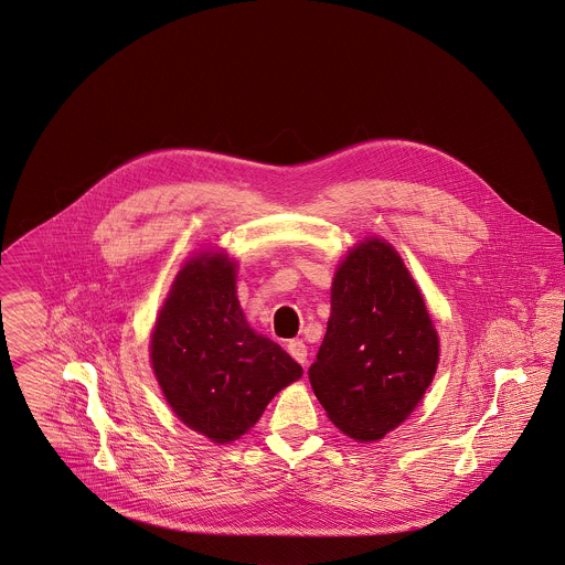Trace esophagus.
<instances>
[{"mask_svg": "<svg viewBox=\"0 0 565 565\" xmlns=\"http://www.w3.org/2000/svg\"><path fill=\"white\" fill-rule=\"evenodd\" d=\"M288 354H290L297 363H301V365H306V361H308V348H306L303 341H290V343H288Z\"/></svg>", "mask_w": 565, "mask_h": 565, "instance_id": "obj_1", "label": "esophagus"}]
</instances>
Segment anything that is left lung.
<instances>
[{"label": "left lung", "mask_w": 565, "mask_h": 565, "mask_svg": "<svg viewBox=\"0 0 565 565\" xmlns=\"http://www.w3.org/2000/svg\"><path fill=\"white\" fill-rule=\"evenodd\" d=\"M332 315L308 370L328 418L370 443L420 403L438 367V334L398 253L370 237L348 253L332 281Z\"/></svg>", "instance_id": "1"}]
</instances>
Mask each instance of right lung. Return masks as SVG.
I'll use <instances>...</instances> for the list:
<instances>
[{"instance_id":"right-lung-1","label":"right lung","mask_w":565,"mask_h":565,"mask_svg":"<svg viewBox=\"0 0 565 565\" xmlns=\"http://www.w3.org/2000/svg\"><path fill=\"white\" fill-rule=\"evenodd\" d=\"M235 264L202 253L178 273L151 334V365L178 418L213 443L246 434L303 370L255 334L235 295Z\"/></svg>"}]
</instances>
